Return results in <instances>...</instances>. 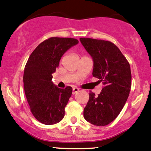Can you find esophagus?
I'll list each match as a JSON object with an SVG mask.
<instances>
[{
	"label": "esophagus",
	"mask_w": 151,
	"mask_h": 151,
	"mask_svg": "<svg viewBox=\"0 0 151 151\" xmlns=\"http://www.w3.org/2000/svg\"><path fill=\"white\" fill-rule=\"evenodd\" d=\"M78 91H79V89L78 88H73V94H76V93H77Z\"/></svg>",
	"instance_id": "1"
}]
</instances>
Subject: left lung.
<instances>
[{
  "label": "left lung",
  "instance_id": "left-lung-1",
  "mask_svg": "<svg viewBox=\"0 0 151 151\" xmlns=\"http://www.w3.org/2000/svg\"><path fill=\"white\" fill-rule=\"evenodd\" d=\"M80 41L93 59V76L104 84L98 96L89 93L83 116L94 125H107L119 115L129 96L130 66L119 48L111 42L91 38H80Z\"/></svg>",
  "mask_w": 151,
  "mask_h": 151
}]
</instances>
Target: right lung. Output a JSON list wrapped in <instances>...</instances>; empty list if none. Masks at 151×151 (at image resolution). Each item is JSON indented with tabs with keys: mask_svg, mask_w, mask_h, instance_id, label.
I'll return each mask as SVG.
<instances>
[{
	"mask_svg": "<svg viewBox=\"0 0 151 151\" xmlns=\"http://www.w3.org/2000/svg\"><path fill=\"white\" fill-rule=\"evenodd\" d=\"M78 43L76 39L51 37L37 47L26 64L23 77L26 97L32 114L44 124H56L64 117L73 88H58L52 81V74L64 53Z\"/></svg>",
	"mask_w": 151,
	"mask_h": 151,
	"instance_id": "obj_1",
	"label": "right lung"
}]
</instances>
